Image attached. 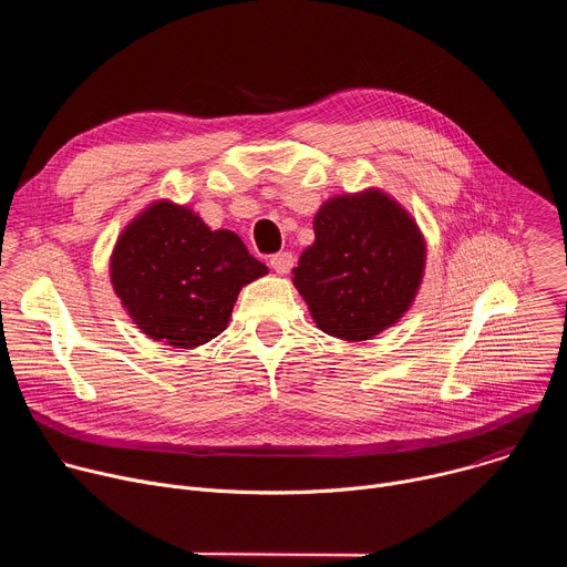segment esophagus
Listing matches in <instances>:
<instances>
[{"mask_svg":"<svg viewBox=\"0 0 567 567\" xmlns=\"http://www.w3.org/2000/svg\"><path fill=\"white\" fill-rule=\"evenodd\" d=\"M271 267H274V271L276 274H280V276H285V274H289L291 271V267H293V262H296V258L289 254V251H280V254H276V256H271Z\"/></svg>","mask_w":567,"mask_h":567,"instance_id":"esophagus-1","label":"esophagus"}]
</instances>
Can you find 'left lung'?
<instances>
[{
  "label": "left lung",
  "mask_w": 567,
  "mask_h": 567,
  "mask_svg": "<svg viewBox=\"0 0 567 567\" xmlns=\"http://www.w3.org/2000/svg\"><path fill=\"white\" fill-rule=\"evenodd\" d=\"M313 235L291 280L322 332L368 341L411 309L426 241L390 195L368 188L328 199L313 217Z\"/></svg>",
  "instance_id": "left-lung-1"
}]
</instances>
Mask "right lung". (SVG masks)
Wrapping results in <instances>:
<instances>
[{
  "label": "right lung",
  "instance_id": "add662e5",
  "mask_svg": "<svg viewBox=\"0 0 567 567\" xmlns=\"http://www.w3.org/2000/svg\"><path fill=\"white\" fill-rule=\"evenodd\" d=\"M233 230H210L188 206L158 199L118 235L110 278L134 326L193 350L221 334L239 289L267 276Z\"/></svg>",
  "mask_w": 567,
  "mask_h": 567
}]
</instances>
